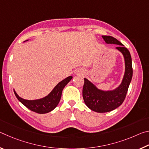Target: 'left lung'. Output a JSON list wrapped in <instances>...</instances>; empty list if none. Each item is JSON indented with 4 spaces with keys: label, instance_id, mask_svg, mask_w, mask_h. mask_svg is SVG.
<instances>
[{
    "label": "left lung",
    "instance_id": "left-lung-1",
    "mask_svg": "<svg viewBox=\"0 0 149 149\" xmlns=\"http://www.w3.org/2000/svg\"><path fill=\"white\" fill-rule=\"evenodd\" d=\"M102 38L107 44H115L118 46L116 49L122 52L125 60V73L122 81L117 88L111 91H102L84 78L83 87V98L87 107L97 112H110L122 104L126 97L133 75L132 57L129 50L122 42L114 37L102 35Z\"/></svg>",
    "mask_w": 149,
    "mask_h": 149
}]
</instances>
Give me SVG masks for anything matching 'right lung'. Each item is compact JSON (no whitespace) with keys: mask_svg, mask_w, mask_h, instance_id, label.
Masks as SVG:
<instances>
[{"mask_svg":"<svg viewBox=\"0 0 149 149\" xmlns=\"http://www.w3.org/2000/svg\"><path fill=\"white\" fill-rule=\"evenodd\" d=\"M72 79V76H69L58 83L51 92L46 97L37 100H26L19 97L16 92L14 94L19 101L22 103L28 109L38 114H46L51 112L57 107L61 99L62 90L64 87Z\"/></svg>","mask_w":149,"mask_h":149,"instance_id":"right-lung-1","label":"right lung"}]
</instances>
